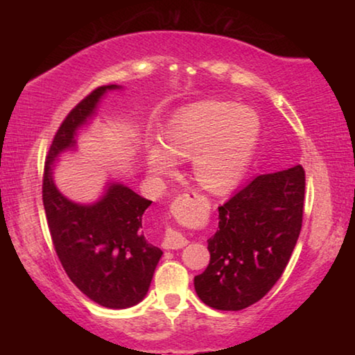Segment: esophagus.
<instances>
[{"label": "esophagus", "mask_w": 355, "mask_h": 355, "mask_svg": "<svg viewBox=\"0 0 355 355\" xmlns=\"http://www.w3.org/2000/svg\"><path fill=\"white\" fill-rule=\"evenodd\" d=\"M186 196H188V194H186ZM186 244H188V239H186L180 232L172 230V228H169V230L166 232L164 239H163V248L164 249H167V250L182 249V248H184Z\"/></svg>", "instance_id": "esophagus-1"}]
</instances>
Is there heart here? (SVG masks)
<instances>
[{
	"mask_svg": "<svg viewBox=\"0 0 355 355\" xmlns=\"http://www.w3.org/2000/svg\"><path fill=\"white\" fill-rule=\"evenodd\" d=\"M261 133V119L252 106L203 100L171 120L166 144L147 146L150 175L161 178L177 169V158H192V177L209 192L236 186L248 172Z\"/></svg>",
	"mask_w": 355,
	"mask_h": 355,
	"instance_id": "obj_1",
	"label": "heart"
}]
</instances>
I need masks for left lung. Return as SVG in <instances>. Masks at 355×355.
<instances>
[{"label":"left lung","mask_w":355,"mask_h":355,"mask_svg":"<svg viewBox=\"0 0 355 355\" xmlns=\"http://www.w3.org/2000/svg\"><path fill=\"white\" fill-rule=\"evenodd\" d=\"M302 166L255 177L218 208L209 264L194 277L197 296L216 310L255 304L284 274L304 214Z\"/></svg>","instance_id":"obj_1"}]
</instances>
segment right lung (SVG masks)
I'll return each instance as SVG.
<instances>
[{
  "instance_id": "right-lung-1",
  "label": "right lung",
  "mask_w": 355,
  "mask_h": 355,
  "mask_svg": "<svg viewBox=\"0 0 355 355\" xmlns=\"http://www.w3.org/2000/svg\"><path fill=\"white\" fill-rule=\"evenodd\" d=\"M120 89L101 86L70 111L48 152L42 186L48 228L65 272L89 299L116 310L146 297L163 255L142 230V216L152 200L123 183L107 182L95 202H73L58 189L53 167L62 153L75 152L78 131L97 116L101 98Z\"/></svg>"
}]
</instances>
